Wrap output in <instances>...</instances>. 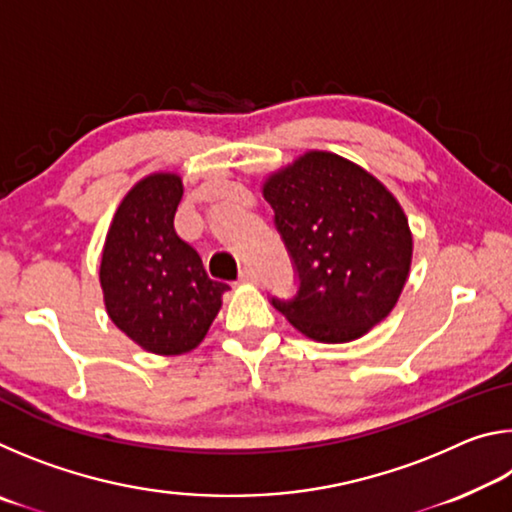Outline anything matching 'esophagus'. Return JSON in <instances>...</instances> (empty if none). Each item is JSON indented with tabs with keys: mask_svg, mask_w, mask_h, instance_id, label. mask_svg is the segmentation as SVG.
Wrapping results in <instances>:
<instances>
[{
	"mask_svg": "<svg viewBox=\"0 0 512 512\" xmlns=\"http://www.w3.org/2000/svg\"><path fill=\"white\" fill-rule=\"evenodd\" d=\"M239 282L241 284H257L259 275H257V271H253V268H244V271L239 273Z\"/></svg>",
	"mask_w": 512,
	"mask_h": 512,
	"instance_id": "34e87169",
	"label": "esophagus"
}]
</instances>
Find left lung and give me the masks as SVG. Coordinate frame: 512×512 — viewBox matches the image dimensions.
<instances>
[{"mask_svg":"<svg viewBox=\"0 0 512 512\" xmlns=\"http://www.w3.org/2000/svg\"><path fill=\"white\" fill-rule=\"evenodd\" d=\"M262 194L298 271V296L273 307L318 343H350L381 323L411 271L409 219L359 164L307 151L268 173Z\"/></svg>","mask_w":512,"mask_h":512,"instance_id":"8db88e82","label":"left lung"}]
</instances>
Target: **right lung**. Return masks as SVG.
<instances>
[{
    "mask_svg": "<svg viewBox=\"0 0 512 512\" xmlns=\"http://www.w3.org/2000/svg\"><path fill=\"white\" fill-rule=\"evenodd\" d=\"M180 198L183 178L173 171L135 183L112 216L99 266L112 323L160 357L198 348L230 289L210 280L201 255L176 235Z\"/></svg>",
    "mask_w": 512,
    "mask_h": 512,
    "instance_id": "1",
    "label": "right lung"
}]
</instances>
